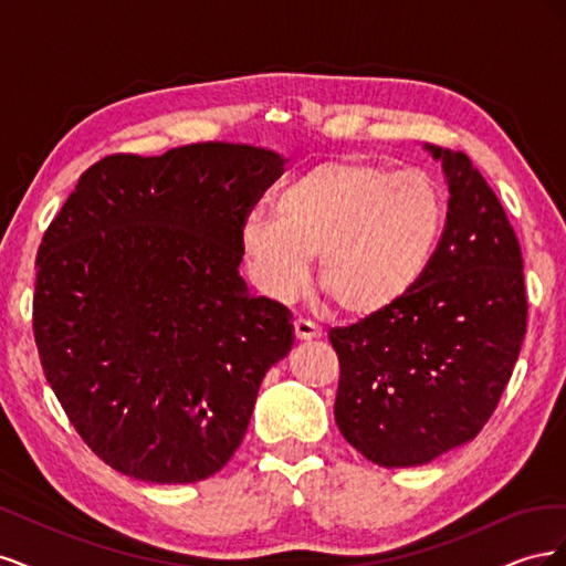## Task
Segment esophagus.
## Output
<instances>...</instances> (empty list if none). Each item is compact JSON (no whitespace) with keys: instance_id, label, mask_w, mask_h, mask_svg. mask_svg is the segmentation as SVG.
Instances as JSON below:
<instances>
[{"instance_id":"34e87169","label":"esophagus","mask_w":566,"mask_h":566,"mask_svg":"<svg viewBox=\"0 0 566 566\" xmlns=\"http://www.w3.org/2000/svg\"><path fill=\"white\" fill-rule=\"evenodd\" d=\"M293 333L297 339H314L321 335L318 325L312 321H304V318H293Z\"/></svg>"}]
</instances>
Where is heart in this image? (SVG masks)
Instances as JSON below:
<instances>
[{
    "instance_id": "1",
    "label": "heart",
    "mask_w": 566,
    "mask_h": 566,
    "mask_svg": "<svg viewBox=\"0 0 566 566\" xmlns=\"http://www.w3.org/2000/svg\"><path fill=\"white\" fill-rule=\"evenodd\" d=\"M273 214H252L241 229L256 290L287 300L318 254V281L337 310L368 318L424 276L447 227V200L427 177L373 160H333L290 181Z\"/></svg>"
}]
</instances>
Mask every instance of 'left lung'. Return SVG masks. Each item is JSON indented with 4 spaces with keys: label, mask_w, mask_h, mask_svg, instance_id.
I'll list each match as a JSON object with an SVG mask.
<instances>
[{
    "label": "left lung",
    "mask_w": 566,
    "mask_h": 566,
    "mask_svg": "<svg viewBox=\"0 0 566 566\" xmlns=\"http://www.w3.org/2000/svg\"><path fill=\"white\" fill-rule=\"evenodd\" d=\"M427 148L451 193L430 266L391 310L328 333L335 422L382 468L424 465L482 432L526 333L522 250L501 200L465 153Z\"/></svg>",
    "instance_id": "1"
}]
</instances>
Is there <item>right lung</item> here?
Returning <instances> with one entry per match:
<instances>
[{
    "label": "right lung",
    "mask_w": 566,
    "mask_h": 566,
    "mask_svg": "<svg viewBox=\"0 0 566 566\" xmlns=\"http://www.w3.org/2000/svg\"><path fill=\"white\" fill-rule=\"evenodd\" d=\"M276 153L191 144L84 169L44 231L32 331L87 447L153 484H191L241 447L266 370L293 347L279 302L238 276Z\"/></svg>",
    "instance_id": "add662e5"
}]
</instances>
